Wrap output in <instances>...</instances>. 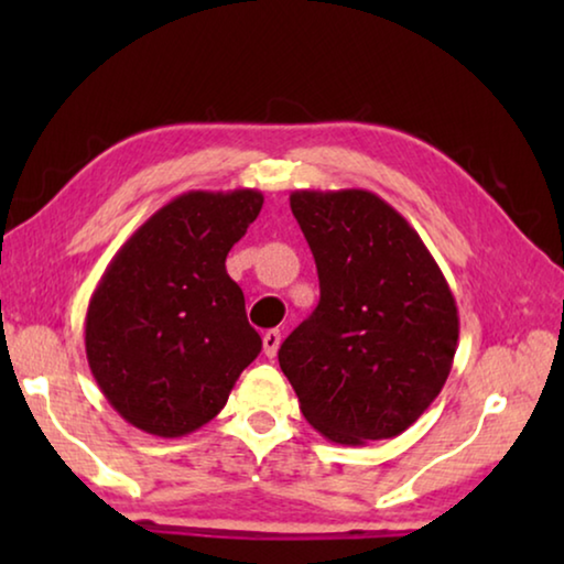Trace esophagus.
<instances>
[{
    "label": "esophagus",
    "mask_w": 564,
    "mask_h": 564,
    "mask_svg": "<svg viewBox=\"0 0 564 564\" xmlns=\"http://www.w3.org/2000/svg\"><path fill=\"white\" fill-rule=\"evenodd\" d=\"M279 346H281V333L279 330H265L263 333V352L269 358H273L275 352H279Z\"/></svg>",
    "instance_id": "esophagus-1"
}]
</instances>
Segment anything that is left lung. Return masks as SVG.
Wrapping results in <instances>:
<instances>
[{"label":"left lung","instance_id":"left-lung-1","mask_svg":"<svg viewBox=\"0 0 564 564\" xmlns=\"http://www.w3.org/2000/svg\"><path fill=\"white\" fill-rule=\"evenodd\" d=\"M291 212L321 281L318 308L279 350L301 413L338 445L395 437L451 376L460 336L451 285L373 191H293Z\"/></svg>","mask_w":564,"mask_h":564}]
</instances>
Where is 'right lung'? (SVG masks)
<instances>
[{
  "label": "right lung",
  "mask_w": 564,
  "mask_h": 564,
  "mask_svg": "<svg viewBox=\"0 0 564 564\" xmlns=\"http://www.w3.org/2000/svg\"><path fill=\"white\" fill-rule=\"evenodd\" d=\"M256 188L186 191L129 236L91 293L84 346L111 408L184 437L214 420L261 352L226 256L261 214Z\"/></svg>",
  "instance_id": "add662e5"
}]
</instances>
